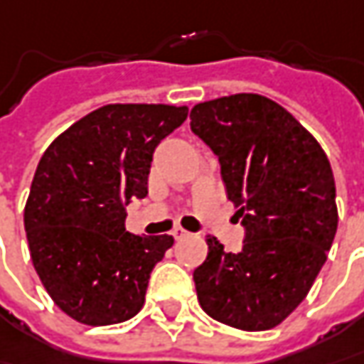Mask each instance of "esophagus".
I'll return each instance as SVG.
<instances>
[{"mask_svg":"<svg viewBox=\"0 0 364 364\" xmlns=\"http://www.w3.org/2000/svg\"><path fill=\"white\" fill-rule=\"evenodd\" d=\"M173 236H175V240H183V238L191 236V232H187V230L183 228H175L173 230Z\"/></svg>","mask_w":364,"mask_h":364,"instance_id":"esophagus-1","label":"esophagus"}]
</instances>
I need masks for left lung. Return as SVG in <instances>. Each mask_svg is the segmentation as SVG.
Masks as SVG:
<instances>
[{"mask_svg":"<svg viewBox=\"0 0 364 364\" xmlns=\"http://www.w3.org/2000/svg\"><path fill=\"white\" fill-rule=\"evenodd\" d=\"M189 118L246 232L240 252L208 236L193 271L199 306L238 330L275 328L306 299L338 228L330 161L285 107L257 93L198 103Z\"/></svg>","mask_w":364,"mask_h":364,"instance_id":"left-lung-1","label":"left lung"}]
</instances>
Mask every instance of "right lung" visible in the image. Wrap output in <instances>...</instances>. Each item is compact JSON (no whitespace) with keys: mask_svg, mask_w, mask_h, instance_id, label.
Masks as SVG:
<instances>
[{"mask_svg":"<svg viewBox=\"0 0 364 364\" xmlns=\"http://www.w3.org/2000/svg\"><path fill=\"white\" fill-rule=\"evenodd\" d=\"M185 118V105L109 103L42 154L26 201V238L44 289L73 320L119 324L144 306L173 236L126 232V205L146 198L152 152Z\"/></svg>","mask_w":364,"mask_h":364,"instance_id":"1","label":"right lung"}]
</instances>
